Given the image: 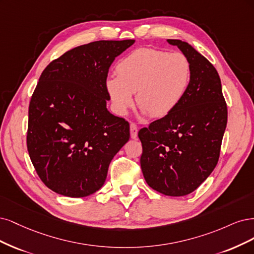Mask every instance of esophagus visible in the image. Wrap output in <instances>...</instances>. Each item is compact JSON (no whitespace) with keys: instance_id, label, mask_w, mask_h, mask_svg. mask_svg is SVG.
<instances>
[{"instance_id":"esophagus-1","label":"esophagus","mask_w":254,"mask_h":254,"mask_svg":"<svg viewBox=\"0 0 254 254\" xmlns=\"http://www.w3.org/2000/svg\"><path fill=\"white\" fill-rule=\"evenodd\" d=\"M129 132H130V137L133 139H136L138 136V128L135 124H130L129 125Z\"/></svg>"}]
</instances>
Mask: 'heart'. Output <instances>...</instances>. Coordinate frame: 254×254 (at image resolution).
<instances>
[{"mask_svg": "<svg viewBox=\"0 0 254 254\" xmlns=\"http://www.w3.org/2000/svg\"><path fill=\"white\" fill-rule=\"evenodd\" d=\"M117 76L105 80L112 108L117 115H127L136 101L143 113L159 118L181 104L191 83V63L182 53L155 48H139L116 65Z\"/></svg>", "mask_w": 254, "mask_h": 254, "instance_id": "heart-1", "label": "heart"}]
</instances>
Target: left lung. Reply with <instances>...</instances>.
<instances>
[{
    "mask_svg": "<svg viewBox=\"0 0 254 254\" xmlns=\"http://www.w3.org/2000/svg\"><path fill=\"white\" fill-rule=\"evenodd\" d=\"M191 63L189 89L177 108L138 132L146 184L168 196L192 193L217 165L228 111L218 72L182 40H167Z\"/></svg>",
    "mask_w": 254,
    "mask_h": 254,
    "instance_id": "1",
    "label": "left lung"
}]
</instances>
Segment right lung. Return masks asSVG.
I'll return each mask as SVG.
<instances>
[{"label": "right lung", "mask_w": 254, "mask_h": 254, "mask_svg": "<svg viewBox=\"0 0 254 254\" xmlns=\"http://www.w3.org/2000/svg\"><path fill=\"white\" fill-rule=\"evenodd\" d=\"M135 40L96 41L52 61L28 109L27 150L54 192L84 197L104 185L110 162L129 139V125L106 109L109 68Z\"/></svg>", "instance_id": "1"}]
</instances>
